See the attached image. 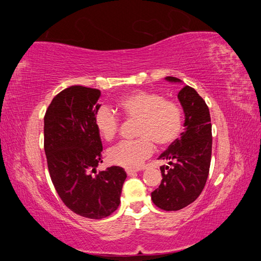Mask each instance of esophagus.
I'll list each match as a JSON object with an SVG mask.
<instances>
[{
    "label": "esophagus",
    "instance_id": "obj_1",
    "mask_svg": "<svg viewBox=\"0 0 261 261\" xmlns=\"http://www.w3.org/2000/svg\"><path fill=\"white\" fill-rule=\"evenodd\" d=\"M139 170H137V169H127L126 170V173H127V175H134V174H136V173L138 172Z\"/></svg>",
    "mask_w": 261,
    "mask_h": 261
}]
</instances>
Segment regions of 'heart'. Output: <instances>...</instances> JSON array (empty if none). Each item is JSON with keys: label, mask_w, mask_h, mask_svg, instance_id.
<instances>
[{"label": "heart", "mask_w": 261, "mask_h": 261, "mask_svg": "<svg viewBox=\"0 0 261 261\" xmlns=\"http://www.w3.org/2000/svg\"><path fill=\"white\" fill-rule=\"evenodd\" d=\"M122 114L136 121L135 140H126L108 151L109 160L126 169H136L152 154L155 144L165 148L174 143L183 127V113L177 103L164 100L162 94L137 90L117 102ZM93 123L100 137L112 140L120 128V117L108 107L99 108Z\"/></svg>", "instance_id": "b5f03b06"}]
</instances>
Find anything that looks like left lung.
Returning a JSON list of instances; mask_svg holds the SVG:
<instances>
[{
	"label": "left lung",
	"instance_id": "8db88e82",
	"mask_svg": "<svg viewBox=\"0 0 261 261\" xmlns=\"http://www.w3.org/2000/svg\"><path fill=\"white\" fill-rule=\"evenodd\" d=\"M165 80L181 83L172 76ZM177 98L185 114V128L158 158L169 165L160 167L161 184L151 193L153 203L165 211L180 210L198 198L206 185L211 162V118L206 102L189 86L179 90Z\"/></svg>",
	"mask_w": 261,
	"mask_h": 261
}]
</instances>
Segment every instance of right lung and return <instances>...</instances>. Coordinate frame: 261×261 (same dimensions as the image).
Instances as JSON below:
<instances>
[{
  "label": "right lung",
  "mask_w": 261,
  "mask_h": 261,
  "mask_svg": "<svg viewBox=\"0 0 261 261\" xmlns=\"http://www.w3.org/2000/svg\"><path fill=\"white\" fill-rule=\"evenodd\" d=\"M100 96L98 89L70 86L53 98L44 115V151L55 191L67 208L89 219L117 209L127 176L121 167L97 172L102 143L93 116Z\"/></svg>",
  "instance_id": "add662e5"
}]
</instances>
